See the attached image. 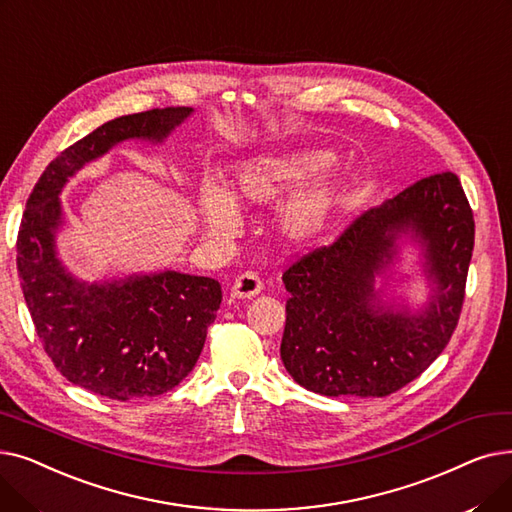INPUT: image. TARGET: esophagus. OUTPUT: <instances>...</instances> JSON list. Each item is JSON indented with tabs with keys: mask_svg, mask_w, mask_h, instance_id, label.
Segmentation results:
<instances>
[{
	"mask_svg": "<svg viewBox=\"0 0 512 512\" xmlns=\"http://www.w3.org/2000/svg\"><path fill=\"white\" fill-rule=\"evenodd\" d=\"M260 291H262V279L252 271L241 273L231 287L233 298H239V300H250V298L258 296Z\"/></svg>",
	"mask_w": 512,
	"mask_h": 512,
	"instance_id": "esophagus-1",
	"label": "esophagus"
}]
</instances>
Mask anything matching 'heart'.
<instances>
[{
  "instance_id": "obj_1",
  "label": "heart",
  "mask_w": 512,
  "mask_h": 512,
  "mask_svg": "<svg viewBox=\"0 0 512 512\" xmlns=\"http://www.w3.org/2000/svg\"><path fill=\"white\" fill-rule=\"evenodd\" d=\"M333 162L329 152H304L281 158H260L239 164L227 183V193L206 187L202 214L212 233H233L239 225L235 204H271L294 193ZM337 204V191L329 183L312 185L296 193L279 212V229L289 239H308L319 233Z\"/></svg>"
}]
</instances>
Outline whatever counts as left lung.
Returning <instances> with one entry per match:
<instances>
[{"label": "left lung", "mask_w": 512, "mask_h": 512, "mask_svg": "<svg viewBox=\"0 0 512 512\" xmlns=\"http://www.w3.org/2000/svg\"><path fill=\"white\" fill-rule=\"evenodd\" d=\"M406 228L428 248L438 283L423 315L374 304V273L391 259ZM475 221L458 177L433 173L364 212L327 246L304 254L283 273L289 300L281 360L308 392L383 398L417 379L444 352L458 325Z\"/></svg>", "instance_id": "8db88e82"}]
</instances>
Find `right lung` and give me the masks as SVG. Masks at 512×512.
I'll return each mask as SVG.
<instances>
[{"instance_id":"1","label":"right lung","mask_w":512,"mask_h":512,"mask_svg":"<svg viewBox=\"0 0 512 512\" xmlns=\"http://www.w3.org/2000/svg\"><path fill=\"white\" fill-rule=\"evenodd\" d=\"M189 114L191 108L177 106L110 120L47 164L22 212L16 266L39 342L62 377L110 400L154 398L191 373L221 308V283L173 271L106 285L79 283L54 252L58 193L75 170L114 143L160 141Z\"/></svg>"}]
</instances>
